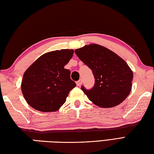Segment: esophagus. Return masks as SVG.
<instances>
[{
  "label": "esophagus",
  "mask_w": 154,
  "mask_h": 154,
  "mask_svg": "<svg viewBox=\"0 0 154 154\" xmlns=\"http://www.w3.org/2000/svg\"><path fill=\"white\" fill-rule=\"evenodd\" d=\"M82 80L80 79V80H78V81H77V82H76V85L78 86H80L81 85H82Z\"/></svg>",
  "instance_id": "34e87169"
}]
</instances>
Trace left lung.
<instances>
[{
    "label": "left lung",
    "mask_w": 154,
    "mask_h": 154,
    "mask_svg": "<svg viewBox=\"0 0 154 154\" xmlns=\"http://www.w3.org/2000/svg\"><path fill=\"white\" fill-rule=\"evenodd\" d=\"M76 56L92 69L93 88L81 89L88 99L102 108H111L126 99L132 88L133 74L123 59L108 48L94 44L75 50Z\"/></svg>",
    "instance_id": "1"
}]
</instances>
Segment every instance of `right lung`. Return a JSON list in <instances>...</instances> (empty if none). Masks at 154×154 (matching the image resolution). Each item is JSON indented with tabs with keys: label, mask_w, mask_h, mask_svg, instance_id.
Segmentation results:
<instances>
[{
	"label": "right lung",
	"mask_w": 154,
	"mask_h": 154,
	"mask_svg": "<svg viewBox=\"0 0 154 154\" xmlns=\"http://www.w3.org/2000/svg\"><path fill=\"white\" fill-rule=\"evenodd\" d=\"M73 54V50L68 49L48 52L27 69L21 91L31 107L41 112H54L65 103L69 91L76 86L70 79V71L64 68Z\"/></svg>",
	"instance_id": "add662e5"
}]
</instances>
